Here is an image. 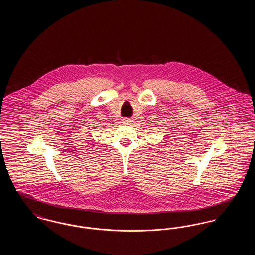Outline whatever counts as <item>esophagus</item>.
Listing matches in <instances>:
<instances>
[{"instance_id": "esophagus-1", "label": "esophagus", "mask_w": 255, "mask_h": 255, "mask_svg": "<svg viewBox=\"0 0 255 255\" xmlns=\"http://www.w3.org/2000/svg\"><path fill=\"white\" fill-rule=\"evenodd\" d=\"M122 122H123V123H130V122H132V119H129V118H125V119H123L122 120Z\"/></svg>"}]
</instances>
